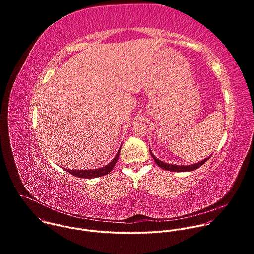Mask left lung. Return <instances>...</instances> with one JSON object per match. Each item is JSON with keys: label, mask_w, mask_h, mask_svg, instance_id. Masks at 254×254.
I'll return each mask as SVG.
<instances>
[{"label": "left lung", "mask_w": 254, "mask_h": 254, "mask_svg": "<svg viewBox=\"0 0 254 254\" xmlns=\"http://www.w3.org/2000/svg\"><path fill=\"white\" fill-rule=\"evenodd\" d=\"M150 153H151L154 161L156 162V164L160 168H162L164 170H167V171H171V172H191V171H194V170L198 169L199 167H201L203 164H205V162H207V160L210 158V157H208V158H206V159H204V160H202V161H200V162H198L196 164H193V165H189V166L183 165L182 166V165H172V164H168V163H164L163 161H160L151 152V149H150Z\"/></svg>", "instance_id": "8db88e82"}]
</instances>
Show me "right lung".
Here are the masks:
<instances>
[{"label": "right lung", "mask_w": 254, "mask_h": 254, "mask_svg": "<svg viewBox=\"0 0 254 254\" xmlns=\"http://www.w3.org/2000/svg\"><path fill=\"white\" fill-rule=\"evenodd\" d=\"M121 148H122V146H121ZM121 148H120L118 154L116 155V157L113 159V161L110 164L102 167V168L94 169V170H67V169H65V171H67L69 174L73 175L75 177L85 178V179H92V178H97V177L104 176V175L110 173L114 169V167L116 166V164L118 162V159L120 157Z\"/></svg>", "instance_id": "right-lung-1"}]
</instances>
